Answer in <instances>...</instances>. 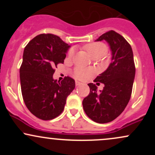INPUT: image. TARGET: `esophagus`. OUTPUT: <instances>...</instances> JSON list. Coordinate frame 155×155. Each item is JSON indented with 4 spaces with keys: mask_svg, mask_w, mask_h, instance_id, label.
<instances>
[{
    "mask_svg": "<svg viewBox=\"0 0 155 155\" xmlns=\"http://www.w3.org/2000/svg\"><path fill=\"white\" fill-rule=\"evenodd\" d=\"M75 83H76V86H79V85L81 84V83L79 82V81H76Z\"/></svg>",
    "mask_w": 155,
    "mask_h": 155,
    "instance_id": "34e87169",
    "label": "esophagus"
}]
</instances>
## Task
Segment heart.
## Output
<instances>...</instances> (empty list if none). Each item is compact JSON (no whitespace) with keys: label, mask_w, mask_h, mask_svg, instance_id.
Listing matches in <instances>:
<instances>
[{"label":"heart","mask_w":155,"mask_h":155,"mask_svg":"<svg viewBox=\"0 0 155 155\" xmlns=\"http://www.w3.org/2000/svg\"><path fill=\"white\" fill-rule=\"evenodd\" d=\"M85 49L93 59H99L106 54L108 48L106 45L102 42H93V43L87 44L84 46ZM68 57L71 58L74 55V49L71 48L68 51ZM93 74L91 69L77 67L74 70V75L76 79L79 80H85L90 77Z\"/></svg>","instance_id":"b5f03b06"}]
</instances>
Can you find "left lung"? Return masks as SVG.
<instances>
[{
	"label": "left lung",
	"instance_id": "left-lung-1",
	"mask_svg": "<svg viewBox=\"0 0 155 155\" xmlns=\"http://www.w3.org/2000/svg\"><path fill=\"white\" fill-rule=\"evenodd\" d=\"M102 40L108 42L112 51L109 66L94 80L104 84V90L97 92L95 84H88L90 94L82 101L89 118L101 124L111 122L124 111L130 99L136 74L132 48L125 38L114 31H109L96 41Z\"/></svg>",
	"mask_w": 155,
	"mask_h": 155
}]
</instances>
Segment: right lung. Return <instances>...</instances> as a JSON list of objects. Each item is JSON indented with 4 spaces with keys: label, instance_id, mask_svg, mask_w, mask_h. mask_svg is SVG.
<instances>
[{
    "label": "right lung",
    "instance_id": "add662e5",
    "mask_svg": "<svg viewBox=\"0 0 155 155\" xmlns=\"http://www.w3.org/2000/svg\"><path fill=\"white\" fill-rule=\"evenodd\" d=\"M69 47L59 36L51 33L37 35L25 47L19 69L23 101L40 120L59 116L67 97L75 88V81L69 76L60 82L53 79L54 68L64 63Z\"/></svg>",
    "mask_w": 155,
    "mask_h": 155
}]
</instances>
